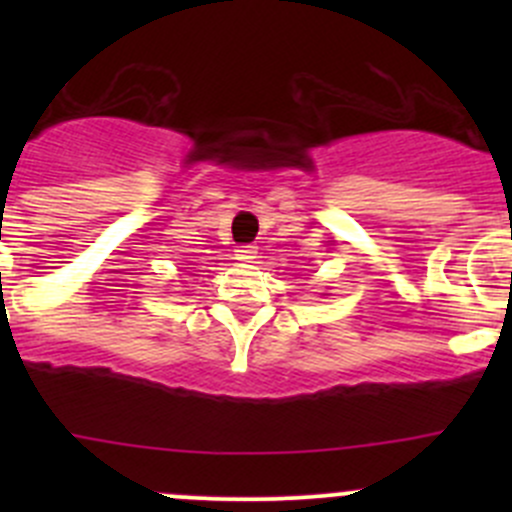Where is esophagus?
Returning <instances> with one entry per match:
<instances>
[{
	"label": "esophagus",
	"instance_id": "34e87169",
	"mask_svg": "<svg viewBox=\"0 0 512 512\" xmlns=\"http://www.w3.org/2000/svg\"><path fill=\"white\" fill-rule=\"evenodd\" d=\"M235 257L242 262H252L257 257V245H237Z\"/></svg>",
	"mask_w": 512,
	"mask_h": 512
}]
</instances>
